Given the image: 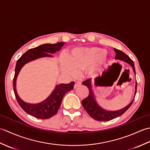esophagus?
I'll use <instances>...</instances> for the list:
<instances>
[{
	"mask_svg": "<svg viewBox=\"0 0 150 150\" xmlns=\"http://www.w3.org/2000/svg\"><path fill=\"white\" fill-rule=\"evenodd\" d=\"M81 86V81H75V83L74 85V88H77Z\"/></svg>",
	"mask_w": 150,
	"mask_h": 150,
	"instance_id": "esophagus-1",
	"label": "esophagus"
}]
</instances>
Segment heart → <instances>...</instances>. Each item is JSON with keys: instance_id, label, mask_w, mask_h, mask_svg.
<instances>
[{"instance_id": "1", "label": "heart", "mask_w": 150, "mask_h": 150, "mask_svg": "<svg viewBox=\"0 0 150 150\" xmlns=\"http://www.w3.org/2000/svg\"><path fill=\"white\" fill-rule=\"evenodd\" d=\"M107 60L104 48L97 46L82 47L73 50L67 56V60H62L61 66L63 71L70 75L86 69L88 77H96L103 71Z\"/></svg>"}]
</instances>
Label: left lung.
<instances>
[{"label":"left lung","instance_id":"8db88e82","mask_svg":"<svg viewBox=\"0 0 150 150\" xmlns=\"http://www.w3.org/2000/svg\"><path fill=\"white\" fill-rule=\"evenodd\" d=\"M114 51L116 53L115 59H119L120 60H122V61L128 63L132 67L133 71H134L135 74V69L134 63H133V60L129 58V56L127 55L126 53H124L123 52H122V51L117 50L116 48H114ZM82 84L86 86H87L89 90L88 96L82 101V106L84 107V110L87 111V113L89 114V115H90L91 118H93V119L98 121H108V120H112L115 119V118H117L118 117L120 116L121 115H122L124 113H125L126 111L129 109V108L132 106V104L133 103V100H134V98H133V100L128 105V106L123 108V109L120 110L119 111H106L103 109H102V108L98 106L95 100L93 93L91 88L90 79H87V80H86L85 81L82 82ZM137 83L136 82L135 96L137 93Z\"/></svg>","mask_w":150,"mask_h":150}]
</instances>
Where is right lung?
Returning a JSON list of instances; mask_svg holds the SVG:
<instances>
[{"label":"right lung","instance_id":"obj_1","mask_svg":"<svg viewBox=\"0 0 150 150\" xmlns=\"http://www.w3.org/2000/svg\"><path fill=\"white\" fill-rule=\"evenodd\" d=\"M64 43L58 42L57 44H45L34 48L30 49L24 53L16 63L15 75L13 81V87L18 104L22 109L30 115L40 119H47L54 116L57 113L61 104L63 97L68 91L72 90L75 82H71L69 84H62L57 86L55 90L50 97L41 103L37 104H30L22 101L17 93L16 91V80L17 75L25 64L36 59L42 57H52L50 53H54L59 51Z\"/></svg>","mask_w":150,"mask_h":150}]
</instances>
